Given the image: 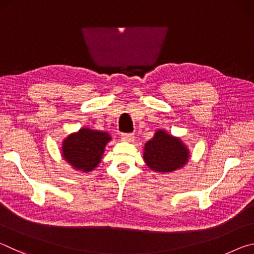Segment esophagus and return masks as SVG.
<instances>
[{
  "label": "esophagus",
  "instance_id": "1",
  "mask_svg": "<svg viewBox=\"0 0 254 254\" xmlns=\"http://www.w3.org/2000/svg\"><path fill=\"white\" fill-rule=\"evenodd\" d=\"M121 139L127 142H133L134 141V134L133 133H122Z\"/></svg>",
  "mask_w": 254,
  "mask_h": 254
}]
</instances>
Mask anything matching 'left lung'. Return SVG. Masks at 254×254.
<instances>
[{
    "label": "left lung",
    "mask_w": 254,
    "mask_h": 254,
    "mask_svg": "<svg viewBox=\"0 0 254 254\" xmlns=\"http://www.w3.org/2000/svg\"><path fill=\"white\" fill-rule=\"evenodd\" d=\"M143 159L151 170L171 173L186 165L189 151L178 137L158 130L152 139L145 143Z\"/></svg>",
    "instance_id": "obj_1"
}]
</instances>
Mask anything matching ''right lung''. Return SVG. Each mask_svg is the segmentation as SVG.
<instances>
[{
    "mask_svg": "<svg viewBox=\"0 0 254 254\" xmlns=\"http://www.w3.org/2000/svg\"><path fill=\"white\" fill-rule=\"evenodd\" d=\"M110 140L111 136L106 132L80 128L64 141L63 157L75 169L88 173L101 162L105 145Z\"/></svg>",
    "mask_w": 254,
    "mask_h": 254,
    "instance_id": "add662e5",
    "label": "right lung"
}]
</instances>
